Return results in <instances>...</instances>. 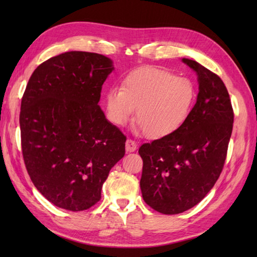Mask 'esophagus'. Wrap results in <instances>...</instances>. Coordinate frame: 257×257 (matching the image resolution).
<instances>
[{
    "mask_svg": "<svg viewBox=\"0 0 257 257\" xmlns=\"http://www.w3.org/2000/svg\"><path fill=\"white\" fill-rule=\"evenodd\" d=\"M136 149H137V145H136V143L133 139H128L125 141V150L128 152H133Z\"/></svg>",
    "mask_w": 257,
    "mask_h": 257,
    "instance_id": "34e87169",
    "label": "esophagus"
}]
</instances>
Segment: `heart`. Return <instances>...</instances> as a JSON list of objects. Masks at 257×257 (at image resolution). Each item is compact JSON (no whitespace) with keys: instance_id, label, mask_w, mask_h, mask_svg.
Returning a JSON list of instances; mask_svg holds the SVG:
<instances>
[{"instance_id":"b5f03b06","label":"heart","mask_w":257,"mask_h":257,"mask_svg":"<svg viewBox=\"0 0 257 257\" xmlns=\"http://www.w3.org/2000/svg\"><path fill=\"white\" fill-rule=\"evenodd\" d=\"M195 86L188 77L166 69L146 66L133 70L123 78L121 88L112 87L105 95L109 120L117 125L134 116L148 138H162L178 130L192 110Z\"/></svg>"}]
</instances>
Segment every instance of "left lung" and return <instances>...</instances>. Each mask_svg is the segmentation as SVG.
<instances>
[{
	"label": "left lung",
	"mask_w": 257,
	"mask_h": 257,
	"mask_svg": "<svg viewBox=\"0 0 257 257\" xmlns=\"http://www.w3.org/2000/svg\"><path fill=\"white\" fill-rule=\"evenodd\" d=\"M182 61L198 75L195 105L178 130L139 148L143 198L162 214L187 211L209 193L224 167L234 121L222 79L198 62Z\"/></svg>",
	"instance_id": "8db88e82"
}]
</instances>
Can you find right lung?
Instances as JSON below:
<instances>
[{
  "label": "right lung",
  "instance_id": "obj_1",
  "mask_svg": "<svg viewBox=\"0 0 257 257\" xmlns=\"http://www.w3.org/2000/svg\"><path fill=\"white\" fill-rule=\"evenodd\" d=\"M108 57L66 52L42 63L22 97V154L35 188L65 210L89 209L110 169L124 156L125 136L98 102L112 72Z\"/></svg>",
  "mask_w": 257,
  "mask_h": 257
}]
</instances>
